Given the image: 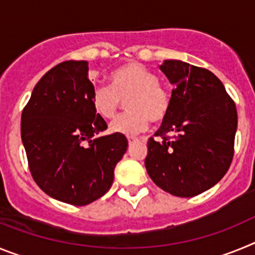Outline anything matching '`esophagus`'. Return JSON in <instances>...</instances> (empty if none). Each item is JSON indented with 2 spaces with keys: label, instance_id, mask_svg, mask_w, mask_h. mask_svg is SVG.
I'll return each mask as SVG.
<instances>
[{
  "label": "esophagus",
  "instance_id": "34e87169",
  "mask_svg": "<svg viewBox=\"0 0 255 255\" xmlns=\"http://www.w3.org/2000/svg\"><path fill=\"white\" fill-rule=\"evenodd\" d=\"M136 140H139L136 136H128V141H129V144L134 143V141H136Z\"/></svg>",
  "mask_w": 255,
  "mask_h": 255
}]
</instances>
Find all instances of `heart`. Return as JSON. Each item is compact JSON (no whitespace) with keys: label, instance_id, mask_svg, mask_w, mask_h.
Listing matches in <instances>:
<instances>
[{"label":"heart","instance_id":"b5f03b06","mask_svg":"<svg viewBox=\"0 0 255 255\" xmlns=\"http://www.w3.org/2000/svg\"><path fill=\"white\" fill-rule=\"evenodd\" d=\"M110 85H98L93 89L91 102L97 115L108 120L116 115L121 100H126L129 112L116 117L110 129L119 134L144 131L149 123L159 124L171 108L170 91L162 85L157 74L138 62H129L110 74Z\"/></svg>","mask_w":255,"mask_h":255}]
</instances>
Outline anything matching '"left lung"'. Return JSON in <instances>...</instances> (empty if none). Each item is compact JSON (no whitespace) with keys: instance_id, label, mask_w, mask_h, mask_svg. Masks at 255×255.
<instances>
[{"instance_id":"1","label":"left lung","mask_w":255,"mask_h":255,"mask_svg":"<svg viewBox=\"0 0 255 255\" xmlns=\"http://www.w3.org/2000/svg\"><path fill=\"white\" fill-rule=\"evenodd\" d=\"M159 69L175 88L170 112L154 134L161 140H148L145 168L162 190L195 197L216 185L233 162L236 106L209 70L179 60H166Z\"/></svg>"}]
</instances>
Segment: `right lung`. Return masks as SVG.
<instances>
[{"instance_id":"add662e5","label":"right lung","mask_w":255,"mask_h":255,"mask_svg":"<svg viewBox=\"0 0 255 255\" xmlns=\"http://www.w3.org/2000/svg\"><path fill=\"white\" fill-rule=\"evenodd\" d=\"M87 61H65L43 75L21 114V140L29 171L49 197L87 206L105 195L128 149L123 134L107 129L91 98Z\"/></svg>"}]
</instances>
